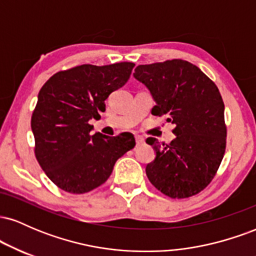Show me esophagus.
Wrapping results in <instances>:
<instances>
[{
	"label": "esophagus",
	"instance_id": "esophagus-1",
	"mask_svg": "<svg viewBox=\"0 0 256 256\" xmlns=\"http://www.w3.org/2000/svg\"><path fill=\"white\" fill-rule=\"evenodd\" d=\"M134 140H136V144L138 146H142L144 143V138L140 137V136H134Z\"/></svg>",
	"mask_w": 256,
	"mask_h": 256
}]
</instances>
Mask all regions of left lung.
<instances>
[{"label":"left lung","mask_w":256,"mask_h":256,"mask_svg":"<svg viewBox=\"0 0 256 256\" xmlns=\"http://www.w3.org/2000/svg\"><path fill=\"white\" fill-rule=\"evenodd\" d=\"M134 76L156 102L152 114L176 125L170 144L146 138L156 152L146 177L171 198L198 195L216 177L225 154L228 130L218 86L198 66L179 58L140 64Z\"/></svg>","instance_id":"obj_1"}]
</instances>
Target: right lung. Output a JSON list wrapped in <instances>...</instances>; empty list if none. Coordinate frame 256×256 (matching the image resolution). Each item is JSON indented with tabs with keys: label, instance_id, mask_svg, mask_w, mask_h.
I'll return each mask as SVG.
<instances>
[{
	"label": "right lung",
	"instance_id": "obj_1",
	"mask_svg": "<svg viewBox=\"0 0 256 256\" xmlns=\"http://www.w3.org/2000/svg\"><path fill=\"white\" fill-rule=\"evenodd\" d=\"M134 64H79L58 71L40 88L31 116L34 156L48 178L70 194H85L110 178L120 156L136 142L131 134H90L91 118L130 79Z\"/></svg>",
	"mask_w": 256,
	"mask_h": 256
}]
</instances>
